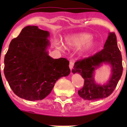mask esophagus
Here are the masks:
<instances>
[{"mask_svg":"<svg viewBox=\"0 0 127 127\" xmlns=\"http://www.w3.org/2000/svg\"><path fill=\"white\" fill-rule=\"evenodd\" d=\"M74 65V60H70V62H69V68H70L71 72L72 70V69H73Z\"/></svg>","mask_w":127,"mask_h":127,"instance_id":"obj_1","label":"esophagus"}]
</instances>
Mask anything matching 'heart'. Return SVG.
Segmentation results:
<instances>
[{
	"label": "heart",
	"mask_w": 127,
	"mask_h": 127,
	"mask_svg": "<svg viewBox=\"0 0 127 127\" xmlns=\"http://www.w3.org/2000/svg\"><path fill=\"white\" fill-rule=\"evenodd\" d=\"M93 35L86 32H80L69 35L65 38V43L67 48H77L82 46L79 55L85 56L94 51L97 46V41H94ZM64 48V46L62 45Z\"/></svg>",
	"instance_id": "b5f03b06"
}]
</instances>
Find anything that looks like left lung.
I'll use <instances>...</instances> for the list:
<instances>
[{"mask_svg": "<svg viewBox=\"0 0 127 127\" xmlns=\"http://www.w3.org/2000/svg\"><path fill=\"white\" fill-rule=\"evenodd\" d=\"M103 64L111 67V76L104 84H97L94 78L95 70ZM72 72L79 74L85 80L83 87L78 91L82 98L97 100L109 97L117 86L123 72L122 54L118 47L115 33L109 32L104 49L93 57L76 62Z\"/></svg>", "mask_w": 127, "mask_h": 127, "instance_id": "left-lung-1", "label": "left lung"}]
</instances>
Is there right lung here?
<instances>
[{
	"label": "right lung",
	"mask_w": 127,
	"mask_h": 127,
	"mask_svg": "<svg viewBox=\"0 0 127 127\" xmlns=\"http://www.w3.org/2000/svg\"><path fill=\"white\" fill-rule=\"evenodd\" d=\"M50 36V32L37 26H27L10 42L4 72L13 92L20 98L42 100L58 79L70 74L66 58L54 59L48 55Z\"/></svg>",
	"instance_id": "1"
}]
</instances>
